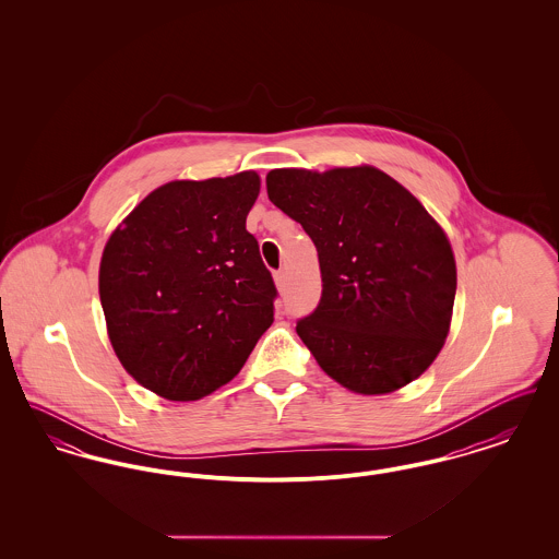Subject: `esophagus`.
<instances>
[{"mask_svg":"<svg viewBox=\"0 0 559 559\" xmlns=\"http://www.w3.org/2000/svg\"><path fill=\"white\" fill-rule=\"evenodd\" d=\"M285 278H287V276H285V270H276V272H274V283H276L278 289L285 287Z\"/></svg>","mask_w":559,"mask_h":559,"instance_id":"esophagus-1","label":"esophagus"}]
</instances>
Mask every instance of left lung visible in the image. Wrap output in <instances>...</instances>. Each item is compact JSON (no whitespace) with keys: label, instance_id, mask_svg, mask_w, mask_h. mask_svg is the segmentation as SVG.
<instances>
[{"label":"left lung","instance_id":"obj_1","mask_svg":"<svg viewBox=\"0 0 559 559\" xmlns=\"http://www.w3.org/2000/svg\"><path fill=\"white\" fill-rule=\"evenodd\" d=\"M267 199L319 251L322 295L297 335L356 394L417 379L444 346L456 292L451 242L426 207L374 167L272 169Z\"/></svg>","mask_w":559,"mask_h":559}]
</instances>
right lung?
<instances>
[{"mask_svg":"<svg viewBox=\"0 0 559 559\" xmlns=\"http://www.w3.org/2000/svg\"><path fill=\"white\" fill-rule=\"evenodd\" d=\"M255 171L153 190L100 262L108 337L123 369L167 400H199L242 369L274 320L276 287L247 233Z\"/></svg>","mask_w":559,"mask_h":559,"instance_id":"obj_1","label":"right lung"}]
</instances>
